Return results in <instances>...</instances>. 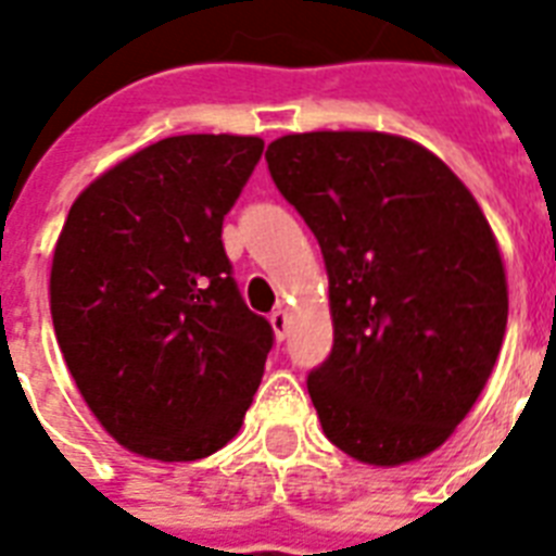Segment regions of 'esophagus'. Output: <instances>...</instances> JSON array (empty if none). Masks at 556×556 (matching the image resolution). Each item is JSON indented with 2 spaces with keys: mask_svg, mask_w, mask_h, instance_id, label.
<instances>
[{
  "mask_svg": "<svg viewBox=\"0 0 556 556\" xmlns=\"http://www.w3.org/2000/svg\"><path fill=\"white\" fill-rule=\"evenodd\" d=\"M288 326H291V317H288L286 308H277V312H270V329H274V338L282 343L288 338Z\"/></svg>",
  "mask_w": 556,
  "mask_h": 556,
  "instance_id": "34e87169",
  "label": "esophagus"
}]
</instances>
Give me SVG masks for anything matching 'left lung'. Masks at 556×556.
I'll return each instance as SVG.
<instances>
[{
  "instance_id": "1",
  "label": "left lung",
  "mask_w": 556,
  "mask_h": 556,
  "mask_svg": "<svg viewBox=\"0 0 556 556\" xmlns=\"http://www.w3.org/2000/svg\"><path fill=\"white\" fill-rule=\"evenodd\" d=\"M265 161L329 270L334 346L308 375L323 432L366 465L427 456L470 413L508 326L482 207L397 135H286Z\"/></svg>"
}]
</instances>
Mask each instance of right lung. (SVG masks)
<instances>
[{"label": "right lung", "mask_w": 556, "mask_h": 556, "mask_svg": "<svg viewBox=\"0 0 556 556\" xmlns=\"http://www.w3.org/2000/svg\"><path fill=\"white\" fill-rule=\"evenodd\" d=\"M253 135H176L94 178L51 262L56 343L106 432L195 462L233 439L274 329L244 305L222 222L260 164Z\"/></svg>", "instance_id": "add662e5"}]
</instances>
